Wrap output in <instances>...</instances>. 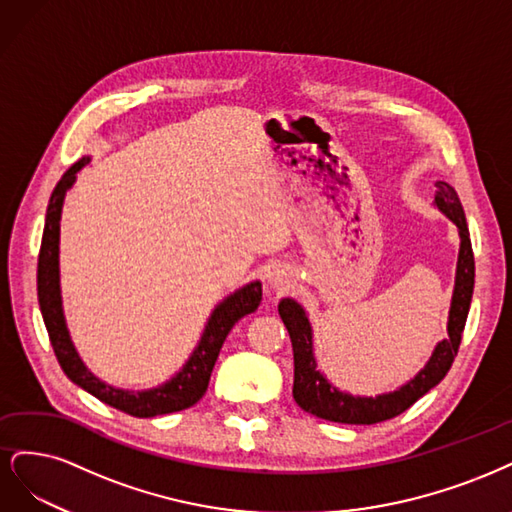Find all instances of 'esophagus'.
Wrapping results in <instances>:
<instances>
[{
	"label": "esophagus",
	"mask_w": 512,
	"mask_h": 512,
	"mask_svg": "<svg viewBox=\"0 0 512 512\" xmlns=\"http://www.w3.org/2000/svg\"><path fill=\"white\" fill-rule=\"evenodd\" d=\"M270 280H272V283H276V285H278V283H280V274H276V272H274V274L270 276Z\"/></svg>",
	"instance_id": "obj_1"
}]
</instances>
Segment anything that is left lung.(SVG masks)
<instances>
[{"label":"left lung","instance_id":"8db88e82","mask_svg":"<svg viewBox=\"0 0 512 512\" xmlns=\"http://www.w3.org/2000/svg\"><path fill=\"white\" fill-rule=\"evenodd\" d=\"M436 187V206L457 225L461 238L455 291L449 312V338L438 342L427 366L398 391L376 395V398H355V395L342 393L325 381L323 374L317 370L315 357H312V332L306 312L295 300H283L278 304V315L287 327L293 346V398L310 415L349 425L381 423L402 415L404 410H408L419 398H423L427 391L436 387L451 370L472 302L474 253L466 225V214L464 208H461L455 189L449 183H436Z\"/></svg>","mask_w":512,"mask_h":512}]
</instances>
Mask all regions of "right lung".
Instances as JSON below:
<instances>
[{"label":"right lung","mask_w":512,"mask_h":512,"mask_svg":"<svg viewBox=\"0 0 512 512\" xmlns=\"http://www.w3.org/2000/svg\"><path fill=\"white\" fill-rule=\"evenodd\" d=\"M87 163H89V157H82L61 176L46 210V223H44V234H42L40 255H38V302H40L48 338H51V344H53V351L57 355L61 370L68 374L72 383L89 391L104 404L127 412L131 417H157V415H168V412L185 410L200 402L202 395L206 393L214 361H217L221 346L227 334L232 332V327L244 315H251V312L257 310L261 302V283L255 280V283L238 289L234 295H229L225 302L217 306V310L212 312V317L204 329L200 344H197V349L185 364L183 372H178L166 385L148 389V391H123L102 383L100 378H95L85 368V364H82L74 349L68 327H65V321H63L61 295H59L61 206H63L65 191H68L74 183L76 172L82 166H87Z\"/></svg>","instance_id":"1"}]
</instances>
